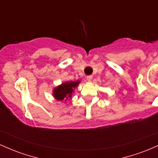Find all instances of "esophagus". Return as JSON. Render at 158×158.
<instances>
[{
  "instance_id": "34e87169",
  "label": "esophagus",
  "mask_w": 158,
  "mask_h": 158,
  "mask_svg": "<svg viewBox=\"0 0 158 158\" xmlns=\"http://www.w3.org/2000/svg\"><path fill=\"white\" fill-rule=\"evenodd\" d=\"M86 79H87V80H88V81H90L92 80V79H93V77H92V76H88V77H86Z\"/></svg>"
}]
</instances>
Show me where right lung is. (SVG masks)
<instances>
[{
  "instance_id": "right-lung-1",
  "label": "right lung",
  "mask_w": 158,
  "mask_h": 158,
  "mask_svg": "<svg viewBox=\"0 0 158 158\" xmlns=\"http://www.w3.org/2000/svg\"><path fill=\"white\" fill-rule=\"evenodd\" d=\"M80 82L79 81H70V82L63 83L60 86L57 87L53 90V96L57 100L61 101L64 99H68L71 97L72 93L73 91V88L79 85ZM65 99V100H66Z\"/></svg>"
}]
</instances>
